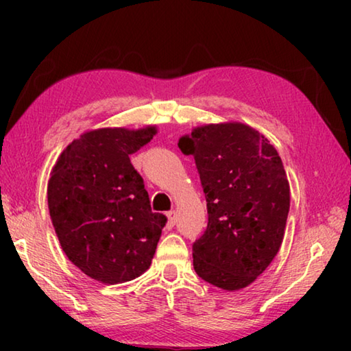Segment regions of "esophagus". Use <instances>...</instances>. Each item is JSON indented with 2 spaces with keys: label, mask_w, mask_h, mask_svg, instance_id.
<instances>
[{
  "label": "esophagus",
  "mask_w": 351,
  "mask_h": 351,
  "mask_svg": "<svg viewBox=\"0 0 351 351\" xmlns=\"http://www.w3.org/2000/svg\"><path fill=\"white\" fill-rule=\"evenodd\" d=\"M167 213H171V210H167Z\"/></svg>",
  "instance_id": "esophagus-1"
}]
</instances>
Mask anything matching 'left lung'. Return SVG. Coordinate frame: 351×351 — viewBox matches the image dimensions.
Masks as SVG:
<instances>
[{"instance_id": "8db88e82", "label": "left lung", "mask_w": 351, "mask_h": 351, "mask_svg": "<svg viewBox=\"0 0 351 351\" xmlns=\"http://www.w3.org/2000/svg\"><path fill=\"white\" fill-rule=\"evenodd\" d=\"M154 127L100 128L74 139L47 182V206L66 257L106 285L150 268L167 218L152 209L130 154L153 139Z\"/></svg>"}]
</instances>
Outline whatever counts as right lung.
<instances>
[{
    "instance_id": "obj_1",
    "label": "right lung",
    "mask_w": 351,
    "mask_h": 351,
    "mask_svg": "<svg viewBox=\"0 0 351 351\" xmlns=\"http://www.w3.org/2000/svg\"><path fill=\"white\" fill-rule=\"evenodd\" d=\"M192 153L207 203V228L193 243V268L226 291L246 288L282 246L289 184L269 141L243 123L198 127Z\"/></svg>"
}]
</instances>
